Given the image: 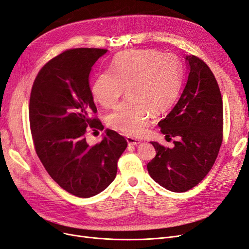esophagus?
Instances as JSON below:
<instances>
[{
    "instance_id": "esophagus-1",
    "label": "esophagus",
    "mask_w": 249,
    "mask_h": 249,
    "mask_svg": "<svg viewBox=\"0 0 249 249\" xmlns=\"http://www.w3.org/2000/svg\"><path fill=\"white\" fill-rule=\"evenodd\" d=\"M126 141H127V142H128V144H129V145H137V144H140L141 142H142L140 140L135 139V137H131V136H127L126 137Z\"/></svg>"
}]
</instances>
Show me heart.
Here are the masks:
<instances>
[{
	"instance_id": "1",
	"label": "heart",
	"mask_w": 249,
	"mask_h": 249,
	"mask_svg": "<svg viewBox=\"0 0 249 249\" xmlns=\"http://www.w3.org/2000/svg\"><path fill=\"white\" fill-rule=\"evenodd\" d=\"M110 72L96 77L91 87L93 99L113 107L124 94L128 99L107 117L113 129L130 136L142 134L152 115L164 114L176 104L182 85V67L177 55L155 49L128 50L117 54Z\"/></svg>"
}]
</instances>
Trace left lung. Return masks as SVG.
Listing matches in <instances>:
<instances>
[{"label":"left lung","mask_w":249,"mask_h":249,"mask_svg":"<svg viewBox=\"0 0 249 249\" xmlns=\"http://www.w3.org/2000/svg\"><path fill=\"white\" fill-rule=\"evenodd\" d=\"M188 78L170 113L158 123L172 149L151 142L156 157L148 163L151 178L171 192L194 188L213 166L223 142V99L207 64L187 55ZM171 140V139H170Z\"/></svg>","instance_id":"8db88e82"}]
</instances>
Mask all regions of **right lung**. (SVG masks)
I'll use <instances>...</instances> for the list:
<instances>
[{
	"mask_svg": "<svg viewBox=\"0 0 249 249\" xmlns=\"http://www.w3.org/2000/svg\"><path fill=\"white\" fill-rule=\"evenodd\" d=\"M107 49H70L48 61L36 77L30 125L36 153L49 176L70 194L89 198L106 190L117 174L127 142L114 130L89 145L87 128L103 130L89 86L93 64Z\"/></svg>",
	"mask_w": 249,
	"mask_h": 249,
	"instance_id": "right-lung-1",
	"label": "right lung"
}]
</instances>
